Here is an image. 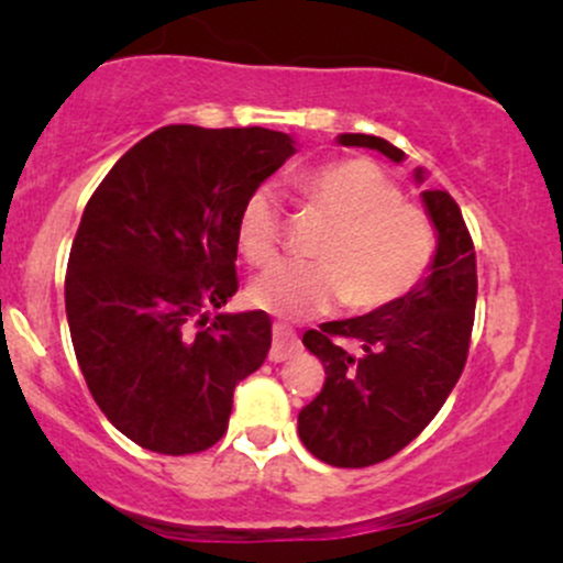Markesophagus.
I'll return each mask as SVG.
<instances>
[{
  "label": "esophagus",
  "mask_w": 563,
  "mask_h": 563,
  "mask_svg": "<svg viewBox=\"0 0 563 563\" xmlns=\"http://www.w3.org/2000/svg\"><path fill=\"white\" fill-rule=\"evenodd\" d=\"M299 349H301L299 335L290 331L288 325L277 322L273 328V349H269V360H273V363H286V360L299 354Z\"/></svg>",
  "instance_id": "34e87169"
}]
</instances>
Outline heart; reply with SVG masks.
I'll list each match as a JSON object with an SVG mask.
<instances>
[{
  "mask_svg": "<svg viewBox=\"0 0 563 563\" xmlns=\"http://www.w3.org/2000/svg\"><path fill=\"white\" fill-rule=\"evenodd\" d=\"M299 200L331 224L314 249L318 264L283 262L256 277L249 299L277 318L301 320L344 301L367 314L410 296L429 277L437 230L397 183L367 158H341L309 172ZM238 249L251 264H269L280 245V209L269 187H256L238 214Z\"/></svg>",
  "mask_w": 563,
  "mask_h": 563,
  "instance_id": "heart-1",
  "label": "heart"
}]
</instances>
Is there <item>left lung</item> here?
<instances>
[{"instance_id":"8db88e82","label":"left lung","mask_w":563,"mask_h":563,"mask_svg":"<svg viewBox=\"0 0 563 563\" xmlns=\"http://www.w3.org/2000/svg\"><path fill=\"white\" fill-rule=\"evenodd\" d=\"M339 142L405 161L399 147L373 134H339ZM416 179L423 183V169ZM421 196L437 230L429 277L391 307L322 322L301 339L325 367V384L299 412V437L328 466L365 468L397 455L431 423L466 365L476 307L474 241L450 192Z\"/></svg>"}]
</instances>
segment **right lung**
I'll use <instances>...</instances> for the list:
<instances>
[{
	"label": "right lung",
	"instance_id": "add662e5",
	"mask_svg": "<svg viewBox=\"0 0 563 563\" xmlns=\"http://www.w3.org/2000/svg\"><path fill=\"white\" fill-rule=\"evenodd\" d=\"M294 153L262 126H161L89 198L66 273L70 341L97 407L140 448L209 450L267 357V314L211 312L238 290L241 206Z\"/></svg>",
	"mask_w": 563,
	"mask_h": 563
}]
</instances>
